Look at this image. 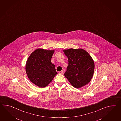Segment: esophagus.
<instances>
[{"mask_svg":"<svg viewBox=\"0 0 121 121\" xmlns=\"http://www.w3.org/2000/svg\"><path fill=\"white\" fill-rule=\"evenodd\" d=\"M59 74H62V75H63V73H64V72H63V70H62L61 71H60V72H59Z\"/></svg>","mask_w":121,"mask_h":121,"instance_id":"esophagus-1","label":"esophagus"}]
</instances>
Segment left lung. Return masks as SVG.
Instances as JSON below:
<instances>
[{"label": "left lung", "mask_w": 121, "mask_h": 121, "mask_svg": "<svg viewBox=\"0 0 121 121\" xmlns=\"http://www.w3.org/2000/svg\"><path fill=\"white\" fill-rule=\"evenodd\" d=\"M68 59V66L65 76L76 89L86 86L91 80L95 64L91 56L82 48L63 49Z\"/></svg>", "instance_id": "left-lung-1"}]
</instances>
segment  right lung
Returning <instances> with one entry per match:
<instances>
[{
    "label": "right lung",
    "mask_w": 121,
    "mask_h": 121,
    "mask_svg": "<svg viewBox=\"0 0 121 121\" xmlns=\"http://www.w3.org/2000/svg\"><path fill=\"white\" fill-rule=\"evenodd\" d=\"M55 50L37 48L30 54L25 69L27 76L32 83L39 88L47 86L58 74L51 58Z\"/></svg>",
    "instance_id": "obj_1"
}]
</instances>
